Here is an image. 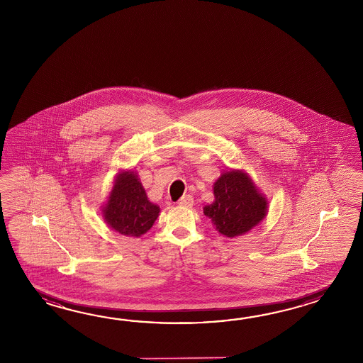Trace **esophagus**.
I'll return each instance as SVG.
<instances>
[{"instance_id": "esophagus-1", "label": "esophagus", "mask_w": 363, "mask_h": 363, "mask_svg": "<svg viewBox=\"0 0 363 363\" xmlns=\"http://www.w3.org/2000/svg\"><path fill=\"white\" fill-rule=\"evenodd\" d=\"M180 206H184V208H191L193 205V197L191 194H185L183 196L178 202Z\"/></svg>"}]
</instances>
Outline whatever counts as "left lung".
Here are the masks:
<instances>
[{"instance_id": "obj_1", "label": "left lung", "mask_w": 363, "mask_h": 363, "mask_svg": "<svg viewBox=\"0 0 363 363\" xmlns=\"http://www.w3.org/2000/svg\"><path fill=\"white\" fill-rule=\"evenodd\" d=\"M214 199L203 214L227 238L247 233L267 214L269 202L244 171H224L214 183Z\"/></svg>"}]
</instances>
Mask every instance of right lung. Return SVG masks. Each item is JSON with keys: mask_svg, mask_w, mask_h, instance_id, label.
Listing matches in <instances>:
<instances>
[{"mask_svg": "<svg viewBox=\"0 0 363 363\" xmlns=\"http://www.w3.org/2000/svg\"><path fill=\"white\" fill-rule=\"evenodd\" d=\"M161 208L147 200V193L136 172L122 171L114 180L108 202L102 208L105 222L124 236L139 238L147 233Z\"/></svg>", "mask_w": 363, "mask_h": 363, "instance_id": "add662e5", "label": "right lung"}]
</instances>
